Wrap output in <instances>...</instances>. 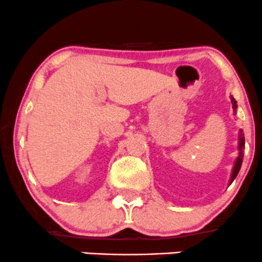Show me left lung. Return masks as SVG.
I'll return each mask as SVG.
<instances>
[{
  "label": "left lung",
  "instance_id": "obj_1",
  "mask_svg": "<svg viewBox=\"0 0 262 262\" xmlns=\"http://www.w3.org/2000/svg\"><path fill=\"white\" fill-rule=\"evenodd\" d=\"M230 99H231L232 109H234V112L236 113V108H237L236 100L234 99V97L232 96H230ZM244 148H245V137H244L243 130L240 129V130H238V143H237L238 154H237L236 160H235V163H234V166H232L231 175H230V180H229V185L234 182L235 178H236V175L238 174V171H240L241 164H243V158H244Z\"/></svg>",
  "mask_w": 262,
  "mask_h": 262
}]
</instances>
